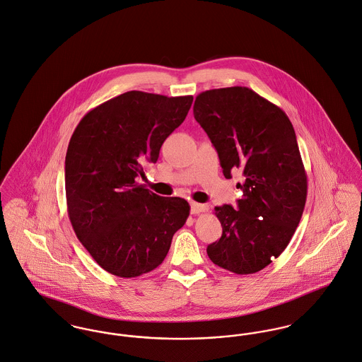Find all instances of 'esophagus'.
Wrapping results in <instances>:
<instances>
[{
  "instance_id": "34e87169",
  "label": "esophagus",
  "mask_w": 362,
  "mask_h": 362,
  "mask_svg": "<svg viewBox=\"0 0 362 362\" xmlns=\"http://www.w3.org/2000/svg\"><path fill=\"white\" fill-rule=\"evenodd\" d=\"M207 210H209L207 204H202V203H197V202L191 203V213L192 214H200V213H204Z\"/></svg>"
}]
</instances>
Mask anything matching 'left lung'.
<instances>
[{
	"instance_id": "8db88e82",
	"label": "left lung",
	"mask_w": 362,
	"mask_h": 362,
	"mask_svg": "<svg viewBox=\"0 0 362 362\" xmlns=\"http://www.w3.org/2000/svg\"><path fill=\"white\" fill-rule=\"evenodd\" d=\"M194 116L216 148L226 178L239 168L236 210L217 206L223 235L207 246L216 265L246 275L262 271L289 245L300 223L307 175L286 113L247 87L197 95Z\"/></svg>"
}]
</instances>
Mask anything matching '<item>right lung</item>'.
Segmentation results:
<instances>
[{
	"instance_id": "right-lung-1",
	"label": "right lung",
	"mask_w": 362,
	"mask_h": 362,
	"mask_svg": "<svg viewBox=\"0 0 362 362\" xmlns=\"http://www.w3.org/2000/svg\"><path fill=\"white\" fill-rule=\"evenodd\" d=\"M192 100L129 91L90 110L70 138L69 218L81 245L109 274L135 278L159 267L189 216L185 199L159 197L136 178L156 163Z\"/></svg>"
}]
</instances>
